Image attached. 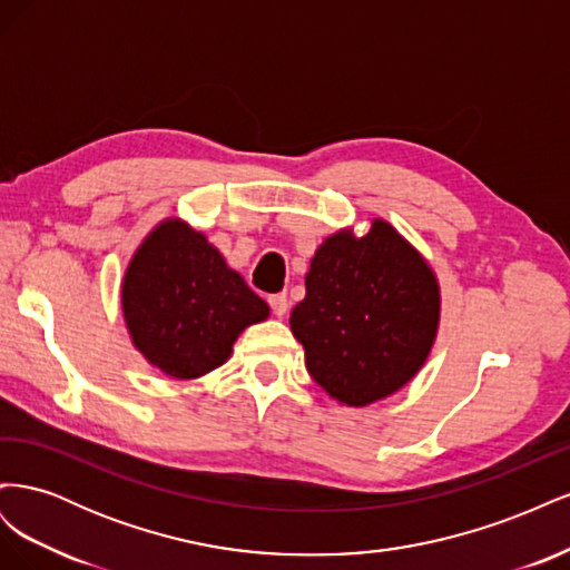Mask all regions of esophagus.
Segmentation results:
<instances>
[{"mask_svg":"<svg viewBox=\"0 0 570 570\" xmlns=\"http://www.w3.org/2000/svg\"><path fill=\"white\" fill-rule=\"evenodd\" d=\"M268 306H271V312H273L275 316L283 318V316L287 314V297L283 295V292H281V295H271V297H268Z\"/></svg>","mask_w":570,"mask_h":570,"instance_id":"obj_1","label":"esophagus"}]
</instances>
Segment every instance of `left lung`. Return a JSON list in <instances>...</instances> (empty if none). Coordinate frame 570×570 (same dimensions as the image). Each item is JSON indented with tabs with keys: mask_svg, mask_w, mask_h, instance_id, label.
<instances>
[{
	"mask_svg": "<svg viewBox=\"0 0 570 570\" xmlns=\"http://www.w3.org/2000/svg\"><path fill=\"white\" fill-rule=\"evenodd\" d=\"M440 292L433 271L390 223L364 237L325 239L289 325L306 371L347 406H366L406 385L433 347Z\"/></svg>",
	"mask_w": 570,
	"mask_h": 570,
	"instance_id": "8db88e82",
	"label": "left lung"
}]
</instances>
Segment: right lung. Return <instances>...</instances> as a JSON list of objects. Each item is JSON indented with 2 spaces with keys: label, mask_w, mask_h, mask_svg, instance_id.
<instances>
[{
  "label": "right lung",
  "mask_w": 570,
  "mask_h": 570,
  "mask_svg": "<svg viewBox=\"0 0 570 570\" xmlns=\"http://www.w3.org/2000/svg\"><path fill=\"white\" fill-rule=\"evenodd\" d=\"M135 347L174 377H199L230 356L237 335L268 316L266 302L206 239L166 220L137 249L124 281Z\"/></svg>",
  "instance_id": "1"
}]
</instances>
